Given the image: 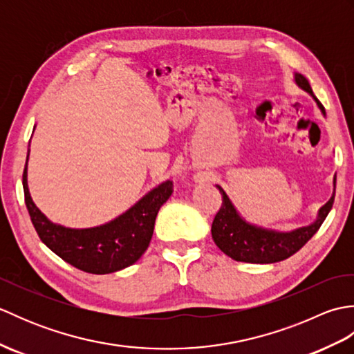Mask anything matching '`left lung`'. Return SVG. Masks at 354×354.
<instances>
[{
	"mask_svg": "<svg viewBox=\"0 0 354 354\" xmlns=\"http://www.w3.org/2000/svg\"><path fill=\"white\" fill-rule=\"evenodd\" d=\"M293 80L295 84L309 93L313 100L317 102L318 108L322 114L326 115L324 106L319 103V100L315 97L309 80H307L303 74L295 73L293 74ZM222 194V207L217 212L213 225H212V236L214 243L222 252H225L236 261H245V263H275L289 259L290 255L309 242L313 237L315 232L319 230L322 222L326 221L330 209H332L333 201H335V187H336V178H333V194L328 199L327 204L319 208L315 219L307 227H301L292 231H275L257 227L246 222L242 216L239 214L236 207L232 205L228 194L223 192L221 185H216Z\"/></svg>",
	"mask_w": 354,
	"mask_h": 354,
	"instance_id": "obj_1",
	"label": "left lung"
}]
</instances>
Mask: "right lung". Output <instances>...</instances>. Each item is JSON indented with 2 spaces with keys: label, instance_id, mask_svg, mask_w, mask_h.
Listing matches in <instances>:
<instances>
[{
  "label": "right lung",
  "instance_id": "1",
  "mask_svg": "<svg viewBox=\"0 0 354 354\" xmlns=\"http://www.w3.org/2000/svg\"><path fill=\"white\" fill-rule=\"evenodd\" d=\"M22 187L30 219L39 239L62 260L89 274H111L133 265L147 250L156 214L173 193L171 181H164L114 221L76 230L53 223L35 205L27 184V162Z\"/></svg>",
  "mask_w": 354,
  "mask_h": 354
}]
</instances>
